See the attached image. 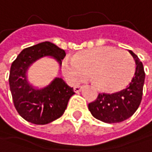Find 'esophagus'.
Returning a JSON list of instances; mask_svg holds the SVG:
<instances>
[{"mask_svg":"<svg viewBox=\"0 0 152 152\" xmlns=\"http://www.w3.org/2000/svg\"><path fill=\"white\" fill-rule=\"evenodd\" d=\"M82 88H83L82 86H75L73 89H74V91H75L76 93H78V92H80V91L82 89Z\"/></svg>","mask_w":152,"mask_h":152,"instance_id":"1","label":"esophagus"}]
</instances>
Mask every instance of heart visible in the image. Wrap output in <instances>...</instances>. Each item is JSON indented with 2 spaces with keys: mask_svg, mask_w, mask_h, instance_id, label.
<instances>
[{
  "mask_svg": "<svg viewBox=\"0 0 152 152\" xmlns=\"http://www.w3.org/2000/svg\"><path fill=\"white\" fill-rule=\"evenodd\" d=\"M62 71L71 83L90 78L102 91L114 92L125 87L135 72V63L126 51L110 46L84 50L62 62Z\"/></svg>",
  "mask_w": 152,
  "mask_h": 152,
  "instance_id": "1",
  "label": "heart"
}]
</instances>
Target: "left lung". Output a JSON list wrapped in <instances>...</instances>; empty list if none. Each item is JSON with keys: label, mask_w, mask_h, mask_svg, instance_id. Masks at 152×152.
Segmentation results:
<instances>
[{"label": "left lung", "mask_w": 152, "mask_h": 152, "mask_svg": "<svg viewBox=\"0 0 152 152\" xmlns=\"http://www.w3.org/2000/svg\"><path fill=\"white\" fill-rule=\"evenodd\" d=\"M129 52L135 60L136 69L128 86L115 93H99L97 99L88 104L91 115L104 123L115 124L128 119L141 104L145 72L138 56L132 51Z\"/></svg>", "instance_id": "1"}]
</instances>
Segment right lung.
<instances>
[{
	"instance_id": "right-lung-1",
	"label": "right lung",
	"mask_w": 152,
	"mask_h": 152,
	"mask_svg": "<svg viewBox=\"0 0 152 152\" xmlns=\"http://www.w3.org/2000/svg\"><path fill=\"white\" fill-rule=\"evenodd\" d=\"M53 56L59 63L65 52L50 42H43L21 51L11 64L9 82L16 110L28 122L46 124L61 117L74 94L61 78H55L43 88H35L27 81L28 66L44 56Z\"/></svg>"
}]
</instances>
